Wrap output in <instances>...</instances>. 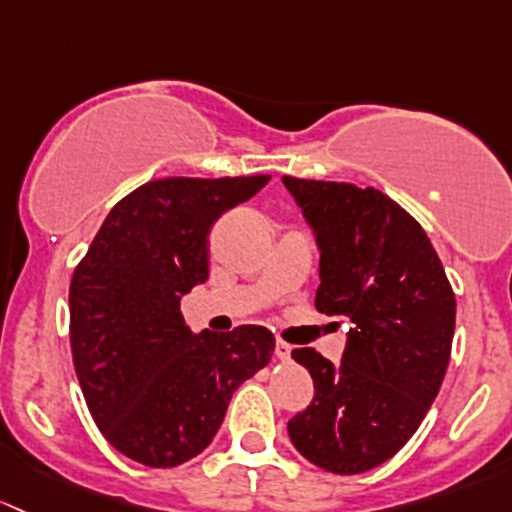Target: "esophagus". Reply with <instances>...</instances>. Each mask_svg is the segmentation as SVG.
I'll return each mask as SVG.
<instances>
[{
	"instance_id": "obj_1",
	"label": "esophagus",
	"mask_w": 512,
	"mask_h": 512,
	"mask_svg": "<svg viewBox=\"0 0 512 512\" xmlns=\"http://www.w3.org/2000/svg\"><path fill=\"white\" fill-rule=\"evenodd\" d=\"M291 350H293V347L288 345L286 340H281V337H278V340H276V357H278V360H288V357H291Z\"/></svg>"
}]
</instances>
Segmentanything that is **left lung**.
Here are the masks:
<instances>
[{
    "label": "left lung",
    "instance_id": "obj_1",
    "mask_svg": "<svg viewBox=\"0 0 512 512\" xmlns=\"http://www.w3.org/2000/svg\"><path fill=\"white\" fill-rule=\"evenodd\" d=\"M283 184L318 239L315 308L352 323L337 365L313 347L293 350L315 397L288 436L315 466L355 476L424 421L451 360L456 298L426 231L387 194L291 175Z\"/></svg>",
    "mask_w": 512,
    "mask_h": 512
}]
</instances>
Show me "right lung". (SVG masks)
<instances>
[{
  "label": "right lung",
  "mask_w": 512,
  "mask_h": 512,
  "mask_svg": "<svg viewBox=\"0 0 512 512\" xmlns=\"http://www.w3.org/2000/svg\"><path fill=\"white\" fill-rule=\"evenodd\" d=\"M268 179H152L110 209L73 271L78 384L100 434L142 466L172 468L207 449L234 389L271 360V330L194 335L179 310L209 276L214 221Z\"/></svg>",
  "instance_id": "right-lung-1"
}]
</instances>
